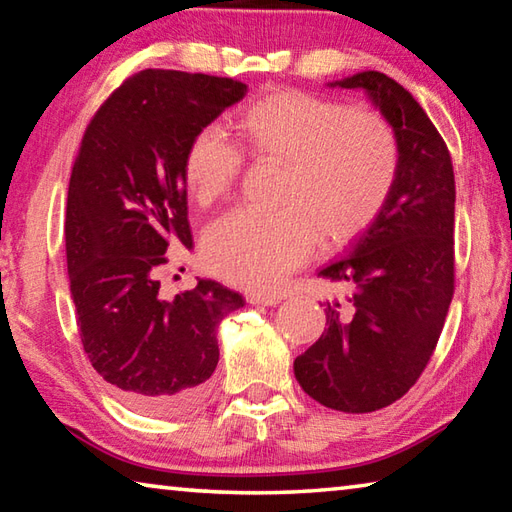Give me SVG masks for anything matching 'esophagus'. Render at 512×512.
Returning <instances> with one entry per match:
<instances>
[{"mask_svg": "<svg viewBox=\"0 0 512 512\" xmlns=\"http://www.w3.org/2000/svg\"><path fill=\"white\" fill-rule=\"evenodd\" d=\"M246 300L250 302V305H262V307H273L280 302V298L277 296H271V293H248Z\"/></svg>", "mask_w": 512, "mask_h": 512, "instance_id": "1", "label": "esophagus"}]
</instances>
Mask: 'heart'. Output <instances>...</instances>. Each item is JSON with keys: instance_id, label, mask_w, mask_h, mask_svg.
Returning <instances> with one entry per match:
<instances>
[{"instance_id": "1", "label": "heart", "mask_w": 512, "mask_h": 512, "mask_svg": "<svg viewBox=\"0 0 512 512\" xmlns=\"http://www.w3.org/2000/svg\"><path fill=\"white\" fill-rule=\"evenodd\" d=\"M232 140L216 131L194 135L183 180L196 203L210 205L235 187L241 154L282 164L280 210H235L203 237L205 266L244 289H275L305 262L316 239L336 248L363 235L400 173V142L384 117L300 90L250 103L232 121Z\"/></svg>"}]
</instances>
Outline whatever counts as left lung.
Instances as JSON below:
<instances>
[{"label": "left lung", "mask_w": 512, "mask_h": 512, "mask_svg": "<svg viewBox=\"0 0 512 512\" xmlns=\"http://www.w3.org/2000/svg\"><path fill=\"white\" fill-rule=\"evenodd\" d=\"M368 92L400 142L384 210L350 253L318 275L348 282L327 302L323 336L293 361L298 384L327 409L370 413L400 400L427 368L454 296L452 155L418 101L381 72L329 83Z\"/></svg>", "instance_id": "obj_1"}]
</instances>
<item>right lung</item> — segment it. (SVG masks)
Listing matches in <instances>:
<instances>
[{"label": "right lung", "mask_w": 512, "mask_h": 512, "mask_svg": "<svg viewBox=\"0 0 512 512\" xmlns=\"http://www.w3.org/2000/svg\"><path fill=\"white\" fill-rule=\"evenodd\" d=\"M246 92L223 76L144 69L94 112L74 160L65 248L76 325L92 368L140 413L201 404L219 363L216 327L244 307L214 280L164 300L158 275L169 248H192L187 144Z\"/></svg>", "instance_id": "1"}]
</instances>
